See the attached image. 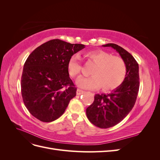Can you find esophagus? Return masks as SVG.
<instances>
[{
	"label": "esophagus",
	"instance_id": "34e87169",
	"mask_svg": "<svg viewBox=\"0 0 160 160\" xmlns=\"http://www.w3.org/2000/svg\"><path fill=\"white\" fill-rule=\"evenodd\" d=\"M83 93H84V91L83 90H81L79 89H77V95H80L83 94Z\"/></svg>",
	"mask_w": 160,
	"mask_h": 160
}]
</instances>
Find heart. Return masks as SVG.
Returning a JSON list of instances; mask_svg holds the SVG:
<instances>
[{
  "mask_svg": "<svg viewBox=\"0 0 160 160\" xmlns=\"http://www.w3.org/2000/svg\"><path fill=\"white\" fill-rule=\"evenodd\" d=\"M85 55L95 65L91 71L92 75L81 77L77 80V85L79 88L93 89L101 87L103 91H108L117 89L123 83L126 77L127 67L122 58L100 50L88 52ZM68 70L72 77L81 74L83 65L77 55L70 58Z\"/></svg>",
  "mask_w": 160,
  "mask_h": 160,
  "instance_id": "1",
  "label": "heart"
}]
</instances>
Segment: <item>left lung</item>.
I'll return each mask as SVG.
<instances>
[{"instance_id": "8db88e82", "label": "left lung", "mask_w": 160, "mask_h": 160, "mask_svg": "<svg viewBox=\"0 0 160 160\" xmlns=\"http://www.w3.org/2000/svg\"><path fill=\"white\" fill-rule=\"evenodd\" d=\"M102 46L116 50L127 67L123 83L111 93L96 94L93 103L86 109L90 122L97 127L105 129L122 122L132 111L139 91V76L138 62L129 52L114 43Z\"/></svg>"}]
</instances>
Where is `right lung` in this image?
Wrapping results in <instances>:
<instances>
[{
	"instance_id": "obj_1",
	"label": "right lung",
	"mask_w": 160,
	"mask_h": 160,
	"mask_svg": "<svg viewBox=\"0 0 160 160\" xmlns=\"http://www.w3.org/2000/svg\"><path fill=\"white\" fill-rule=\"evenodd\" d=\"M83 48L82 44L52 39L28 57L21 77V94L34 117L42 122H51L63 114L77 91L69 77L68 62Z\"/></svg>"
}]
</instances>
